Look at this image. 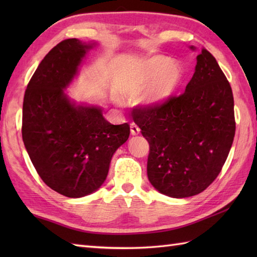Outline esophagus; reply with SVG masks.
Returning a JSON list of instances; mask_svg holds the SVG:
<instances>
[{
	"label": "esophagus",
	"instance_id": "1",
	"mask_svg": "<svg viewBox=\"0 0 257 257\" xmlns=\"http://www.w3.org/2000/svg\"><path fill=\"white\" fill-rule=\"evenodd\" d=\"M130 132H132L133 136H137L140 134V128L136 123L130 124Z\"/></svg>",
	"mask_w": 257,
	"mask_h": 257
}]
</instances>
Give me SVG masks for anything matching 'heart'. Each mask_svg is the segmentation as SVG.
<instances>
[{
  "mask_svg": "<svg viewBox=\"0 0 257 257\" xmlns=\"http://www.w3.org/2000/svg\"><path fill=\"white\" fill-rule=\"evenodd\" d=\"M182 78L183 68L179 62L169 61L165 56H154L130 73L124 90L138 105L151 107L170 97Z\"/></svg>",
  "mask_w": 257,
  "mask_h": 257,
  "instance_id": "obj_1",
  "label": "heart"
}]
</instances>
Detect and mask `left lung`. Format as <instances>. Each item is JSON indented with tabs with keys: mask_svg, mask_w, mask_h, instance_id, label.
I'll return each instance as SVG.
<instances>
[{
	"mask_svg": "<svg viewBox=\"0 0 257 257\" xmlns=\"http://www.w3.org/2000/svg\"><path fill=\"white\" fill-rule=\"evenodd\" d=\"M133 117L149 143L147 173L160 193L188 198L219 176L235 135L234 99L230 83L205 48L196 56L182 95L136 108Z\"/></svg>",
	"mask_w": 257,
	"mask_h": 257,
	"instance_id": "1",
	"label": "left lung"
}]
</instances>
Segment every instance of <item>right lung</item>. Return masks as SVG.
<instances>
[{
    "label": "right lung",
    "mask_w": 257,
    "mask_h": 257,
    "mask_svg": "<svg viewBox=\"0 0 257 257\" xmlns=\"http://www.w3.org/2000/svg\"><path fill=\"white\" fill-rule=\"evenodd\" d=\"M96 42L69 38L44 57L23 101L22 137L38 176L52 190L81 198L105 182L111 158L129 138L125 122L111 124L96 105L65 94Z\"/></svg>",
    "instance_id": "add662e5"
}]
</instances>
